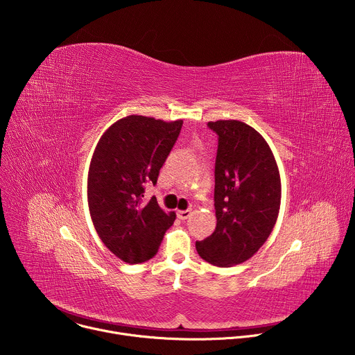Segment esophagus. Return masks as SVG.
<instances>
[{
    "label": "esophagus",
    "mask_w": 355,
    "mask_h": 355,
    "mask_svg": "<svg viewBox=\"0 0 355 355\" xmlns=\"http://www.w3.org/2000/svg\"><path fill=\"white\" fill-rule=\"evenodd\" d=\"M177 216H178V219L185 220V219H188V218L191 216V209H187V211H178V212H177Z\"/></svg>",
    "instance_id": "esophagus-1"
}]
</instances>
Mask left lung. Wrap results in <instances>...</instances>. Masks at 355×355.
Returning a JSON list of instances; mask_svg holds the SVG:
<instances>
[{
    "label": "left lung",
    "mask_w": 355,
    "mask_h": 355,
    "mask_svg": "<svg viewBox=\"0 0 355 355\" xmlns=\"http://www.w3.org/2000/svg\"><path fill=\"white\" fill-rule=\"evenodd\" d=\"M218 135L216 229L196 251L209 264L232 267L251 259L271 234L281 205V178L266 139L240 121L208 122Z\"/></svg>",
    "instance_id": "1"
}]
</instances>
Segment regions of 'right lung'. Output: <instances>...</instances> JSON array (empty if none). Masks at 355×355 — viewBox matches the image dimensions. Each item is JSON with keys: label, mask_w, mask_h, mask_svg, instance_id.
Returning <instances> with one entry per match:
<instances>
[{"label": "right lung", "mask_w": 355, "mask_h": 355, "mask_svg": "<svg viewBox=\"0 0 355 355\" xmlns=\"http://www.w3.org/2000/svg\"><path fill=\"white\" fill-rule=\"evenodd\" d=\"M182 128L141 115L119 119L101 136L88 171V207L103 243L125 263L156 256L175 214H166L144 187L156 184Z\"/></svg>", "instance_id": "obj_1"}]
</instances>
